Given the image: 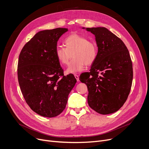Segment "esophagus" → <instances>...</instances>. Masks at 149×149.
Wrapping results in <instances>:
<instances>
[{
    "mask_svg": "<svg viewBox=\"0 0 149 149\" xmlns=\"http://www.w3.org/2000/svg\"><path fill=\"white\" fill-rule=\"evenodd\" d=\"M74 76H75V78L76 79L77 81H80V80H79V76L78 75H77V74H75Z\"/></svg>",
    "mask_w": 149,
    "mask_h": 149,
    "instance_id": "obj_1",
    "label": "esophagus"
}]
</instances>
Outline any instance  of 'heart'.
I'll return each instance as SVG.
<instances>
[{
    "label": "heart",
    "instance_id": "1",
    "mask_svg": "<svg viewBox=\"0 0 149 149\" xmlns=\"http://www.w3.org/2000/svg\"><path fill=\"white\" fill-rule=\"evenodd\" d=\"M65 47L57 46L55 54L61 65H67L72 57L67 74H76L83 71L85 65H91L97 58L98 48L97 45L89 41L88 38L83 36L73 34L65 40Z\"/></svg>",
    "mask_w": 149,
    "mask_h": 149
}]
</instances>
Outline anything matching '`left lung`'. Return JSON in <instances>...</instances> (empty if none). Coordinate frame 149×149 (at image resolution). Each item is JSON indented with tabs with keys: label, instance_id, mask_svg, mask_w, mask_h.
<instances>
[{
	"label": "left lung",
	"instance_id": "8db88e82",
	"mask_svg": "<svg viewBox=\"0 0 149 149\" xmlns=\"http://www.w3.org/2000/svg\"><path fill=\"white\" fill-rule=\"evenodd\" d=\"M82 28L95 35L98 47L90 72L80 76V80L87 85L88 104L100 114L114 113L126 102L132 86L129 51L120 38L104 27Z\"/></svg>",
	"mask_w": 149,
	"mask_h": 149
}]
</instances>
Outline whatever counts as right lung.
I'll use <instances>...</instances> for the list:
<instances>
[{
    "label": "right lung",
    "mask_w": 149,
    "mask_h": 149,
    "mask_svg": "<svg viewBox=\"0 0 149 149\" xmlns=\"http://www.w3.org/2000/svg\"><path fill=\"white\" fill-rule=\"evenodd\" d=\"M68 31L58 28L39 31L19 55L17 75L22 94L34 112L48 118L63 111L77 82L73 74L64 75L55 54L58 39Z\"/></svg>",
    "instance_id": "add662e5"
}]
</instances>
